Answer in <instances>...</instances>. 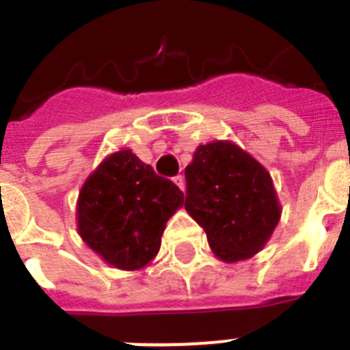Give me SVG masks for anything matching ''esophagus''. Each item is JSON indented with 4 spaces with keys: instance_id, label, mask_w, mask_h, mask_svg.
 <instances>
[{
    "instance_id": "1",
    "label": "esophagus",
    "mask_w": 350,
    "mask_h": 350,
    "mask_svg": "<svg viewBox=\"0 0 350 350\" xmlns=\"http://www.w3.org/2000/svg\"><path fill=\"white\" fill-rule=\"evenodd\" d=\"M173 182H175V185H177L180 191L185 189V182H184V177H182V175H177V177L173 178Z\"/></svg>"
}]
</instances>
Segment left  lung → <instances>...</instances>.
Returning <instances> with one entry per match:
<instances>
[{
  "label": "left lung",
  "mask_w": 350,
  "mask_h": 350,
  "mask_svg": "<svg viewBox=\"0 0 350 350\" xmlns=\"http://www.w3.org/2000/svg\"><path fill=\"white\" fill-rule=\"evenodd\" d=\"M185 182V210L221 261H245L267 245L282 208L270 173L242 147L228 140L200 145Z\"/></svg>",
  "instance_id": "8db88e82"
}]
</instances>
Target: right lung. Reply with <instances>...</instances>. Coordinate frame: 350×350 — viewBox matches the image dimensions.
Wrapping results in <instances>:
<instances>
[{
	"label": "right lung",
	"instance_id": "right-lung-1",
	"mask_svg": "<svg viewBox=\"0 0 350 350\" xmlns=\"http://www.w3.org/2000/svg\"><path fill=\"white\" fill-rule=\"evenodd\" d=\"M184 205L172 180L122 148L101 161L77 200V230L105 262L140 270L156 258L166 222Z\"/></svg>",
	"mask_w": 350,
	"mask_h": 350
}]
</instances>
